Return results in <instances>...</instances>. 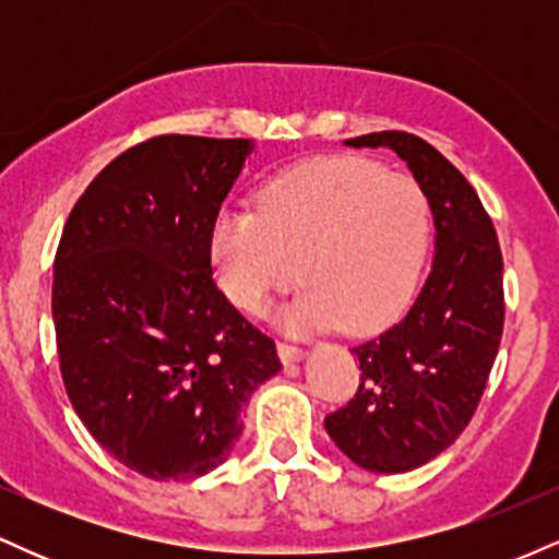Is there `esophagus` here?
<instances>
[{
  "instance_id": "1",
  "label": "esophagus",
  "mask_w": 559,
  "mask_h": 559,
  "mask_svg": "<svg viewBox=\"0 0 559 559\" xmlns=\"http://www.w3.org/2000/svg\"><path fill=\"white\" fill-rule=\"evenodd\" d=\"M307 352L301 349V346H294V344H288V342H278V357H281V362H299L301 357H305Z\"/></svg>"
}]
</instances>
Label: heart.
Returning <instances> with one entry per match:
<instances>
[{"label": "heart", "instance_id": "1", "mask_svg": "<svg viewBox=\"0 0 559 559\" xmlns=\"http://www.w3.org/2000/svg\"><path fill=\"white\" fill-rule=\"evenodd\" d=\"M431 243V204L409 176L360 157H331L275 178L258 213L226 207L210 228L217 286L243 312L267 310L297 281L281 312L286 331L342 323L373 331L407 305Z\"/></svg>", "mask_w": 559, "mask_h": 559}]
</instances>
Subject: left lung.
Wrapping results in <instances>:
<instances>
[{"label":"left lung","instance_id":"1","mask_svg":"<svg viewBox=\"0 0 559 559\" xmlns=\"http://www.w3.org/2000/svg\"><path fill=\"white\" fill-rule=\"evenodd\" d=\"M344 144L396 152L426 191L436 226L420 294L400 323L352 349L360 389L325 418L352 463L404 473L454 444L484 396L504 325L502 252L476 189L428 141L381 131Z\"/></svg>","mask_w":559,"mask_h":559}]
</instances>
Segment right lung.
<instances>
[{
	"instance_id": "add662e5",
	"label": "right lung",
	"mask_w": 559,
	"mask_h": 559,
	"mask_svg": "<svg viewBox=\"0 0 559 559\" xmlns=\"http://www.w3.org/2000/svg\"><path fill=\"white\" fill-rule=\"evenodd\" d=\"M252 150V139L141 141L88 183L62 228L52 318L70 404L152 480L226 463L243 404L281 370L273 338L210 265V228Z\"/></svg>"
}]
</instances>
